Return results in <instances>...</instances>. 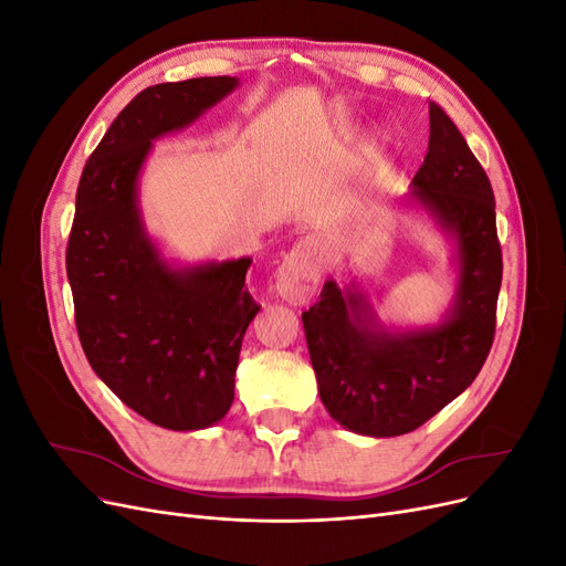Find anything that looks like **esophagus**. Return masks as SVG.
<instances>
[{
  "mask_svg": "<svg viewBox=\"0 0 566 566\" xmlns=\"http://www.w3.org/2000/svg\"><path fill=\"white\" fill-rule=\"evenodd\" d=\"M321 281V256L314 241H300L276 271V293L290 304L310 302Z\"/></svg>",
  "mask_w": 566,
  "mask_h": 566,
  "instance_id": "esophagus-1",
  "label": "esophagus"
}]
</instances>
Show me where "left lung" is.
Masks as SVG:
<instances>
[{
	"instance_id": "left-lung-1",
	"label": "left lung",
	"mask_w": 566,
	"mask_h": 566,
	"mask_svg": "<svg viewBox=\"0 0 566 566\" xmlns=\"http://www.w3.org/2000/svg\"><path fill=\"white\" fill-rule=\"evenodd\" d=\"M410 186V200L458 243V290L447 318L391 333L364 293L335 281H325L321 300L302 314L323 406L366 437H399L437 416L472 385L495 333L503 254L491 181L437 104H430V146Z\"/></svg>"
}]
</instances>
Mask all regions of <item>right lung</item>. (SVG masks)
Returning <instances> with one entry per match:
<instances>
[{
    "label": "right lung",
    "mask_w": 566,
    "mask_h": 566,
    "mask_svg": "<svg viewBox=\"0 0 566 566\" xmlns=\"http://www.w3.org/2000/svg\"><path fill=\"white\" fill-rule=\"evenodd\" d=\"M238 80L193 77L136 94L82 169L65 271L94 373L165 430H205L229 413L243 335L260 312L250 256L175 269L148 238L136 181L158 136L191 125Z\"/></svg>",
    "instance_id": "right-lung-1"
}]
</instances>
